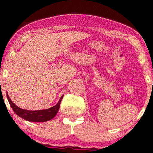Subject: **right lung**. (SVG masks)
Masks as SVG:
<instances>
[{
  "label": "right lung",
  "mask_w": 153,
  "mask_h": 153,
  "mask_svg": "<svg viewBox=\"0 0 153 153\" xmlns=\"http://www.w3.org/2000/svg\"><path fill=\"white\" fill-rule=\"evenodd\" d=\"M62 98L63 96L60 98L58 103H57L55 106L53 107H51V108H48V109L29 111L23 109V108H19V107L17 106L16 105H15L14 103L12 102V101L10 99L8 94H7V99H8V102H9L10 106H11L13 111H14L19 117H20L21 118L33 122H44L54 118V117H55V115L57 114V111H58Z\"/></svg>",
  "instance_id": "right-lung-1"
}]
</instances>
